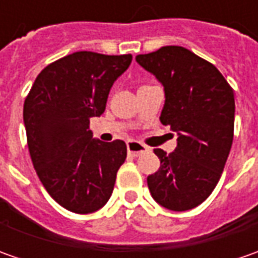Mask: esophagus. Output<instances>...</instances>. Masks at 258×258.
I'll list each match as a JSON object with an SVG mask.
<instances>
[{"label": "esophagus", "instance_id": "esophagus-1", "mask_svg": "<svg viewBox=\"0 0 258 258\" xmlns=\"http://www.w3.org/2000/svg\"><path fill=\"white\" fill-rule=\"evenodd\" d=\"M126 148H127V154L134 155V156H139L148 151V146H145L144 144H141L138 141H129L126 144Z\"/></svg>", "mask_w": 258, "mask_h": 258}]
</instances>
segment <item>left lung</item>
<instances>
[{"instance_id": "obj_1", "label": "left lung", "mask_w": 258, "mask_h": 258, "mask_svg": "<svg viewBox=\"0 0 258 258\" xmlns=\"http://www.w3.org/2000/svg\"><path fill=\"white\" fill-rule=\"evenodd\" d=\"M164 85L161 123L178 134L175 151L155 149L161 161L148 176L154 200L172 211L203 204L221 178L234 138V90L218 69L179 45L136 55Z\"/></svg>"}]
</instances>
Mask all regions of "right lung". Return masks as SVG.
Returning a JSON list of instances; mask_svg holds the SVG:
<instances>
[{
    "label": "right lung",
    "mask_w": 258,
    "mask_h": 258,
    "mask_svg": "<svg viewBox=\"0 0 258 258\" xmlns=\"http://www.w3.org/2000/svg\"><path fill=\"white\" fill-rule=\"evenodd\" d=\"M131 61L132 54L77 51L43 69L25 97L23 116L35 172L50 197L72 213L102 208L126 159L123 141H96L89 124L104 112L110 87Z\"/></svg>",
    "instance_id": "add662e5"
}]
</instances>
